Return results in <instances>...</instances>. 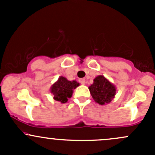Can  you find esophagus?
Wrapping results in <instances>:
<instances>
[{
  "label": "esophagus",
  "mask_w": 155,
  "mask_h": 155,
  "mask_svg": "<svg viewBox=\"0 0 155 155\" xmlns=\"http://www.w3.org/2000/svg\"><path fill=\"white\" fill-rule=\"evenodd\" d=\"M79 82H80V84H82V85H84V84L85 83V80L84 79H79Z\"/></svg>",
  "instance_id": "1"
}]
</instances>
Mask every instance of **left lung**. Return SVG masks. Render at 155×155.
Instances as JSON below:
<instances>
[{
  "label": "left lung",
  "instance_id": "left-lung-1",
  "mask_svg": "<svg viewBox=\"0 0 155 155\" xmlns=\"http://www.w3.org/2000/svg\"><path fill=\"white\" fill-rule=\"evenodd\" d=\"M92 97L101 105L109 104L115 95V87L104 76H98L89 87Z\"/></svg>",
  "mask_w": 155,
  "mask_h": 155
}]
</instances>
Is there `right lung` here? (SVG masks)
I'll use <instances>...</instances> for the list:
<instances>
[{"label":"right lung","instance_id":"obj_1","mask_svg":"<svg viewBox=\"0 0 155 155\" xmlns=\"http://www.w3.org/2000/svg\"><path fill=\"white\" fill-rule=\"evenodd\" d=\"M79 85L76 81H68L66 78L61 76L51 87V92L54 94V99L61 103L68 102L73 94V89Z\"/></svg>","mask_w":155,"mask_h":155}]
</instances>
